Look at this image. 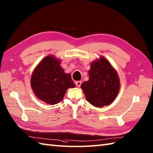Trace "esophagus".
Wrapping results in <instances>:
<instances>
[{
    "label": "esophagus",
    "mask_w": 153,
    "mask_h": 153,
    "mask_svg": "<svg viewBox=\"0 0 153 153\" xmlns=\"http://www.w3.org/2000/svg\"><path fill=\"white\" fill-rule=\"evenodd\" d=\"M75 84L77 87H79L81 86V81H77L75 82Z\"/></svg>",
    "instance_id": "34e87169"
}]
</instances>
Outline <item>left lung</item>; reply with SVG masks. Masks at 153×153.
Returning a JSON list of instances; mask_svg holds the SVG:
<instances>
[{
  "label": "left lung",
  "mask_w": 153,
  "mask_h": 153,
  "mask_svg": "<svg viewBox=\"0 0 153 153\" xmlns=\"http://www.w3.org/2000/svg\"><path fill=\"white\" fill-rule=\"evenodd\" d=\"M89 79L81 84L87 100L95 107L109 105L115 100L120 89L116 71L108 60L101 57L91 64Z\"/></svg>",
  "instance_id": "left-lung-1"
}]
</instances>
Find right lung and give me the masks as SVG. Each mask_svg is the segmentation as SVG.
Listing matches in <instances>:
<instances>
[{
  "label": "right lung",
  "instance_id": "add662e5",
  "mask_svg": "<svg viewBox=\"0 0 153 153\" xmlns=\"http://www.w3.org/2000/svg\"><path fill=\"white\" fill-rule=\"evenodd\" d=\"M60 64L54 56H46L31 77V87L37 98L51 105L61 101L66 90L76 86L70 74H65Z\"/></svg>",
  "mask_w": 153,
  "mask_h": 153
}]
</instances>
